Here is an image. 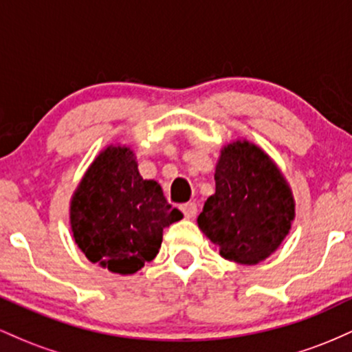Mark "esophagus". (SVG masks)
Returning a JSON list of instances; mask_svg holds the SVG:
<instances>
[{"label": "esophagus", "mask_w": 352, "mask_h": 352, "mask_svg": "<svg viewBox=\"0 0 352 352\" xmlns=\"http://www.w3.org/2000/svg\"><path fill=\"white\" fill-rule=\"evenodd\" d=\"M182 213H184L185 218H193L197 215V204H193V201H188V204H184L180 207Z\"/></svg>", "instance_id": "34e87169"}]
</instances>
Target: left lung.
I'll return each mask as SVG.
<instances>
[{
    "label": "left lung",
    "mask_w": 352,
    "mask_h": 352,
    "mask_svg": "<svg viewBox=\"0 0 352 352\" xmlns=\"http://www.w3.org/2000/svg\"><path fill=\"white\" fill-rule=\"evenodd\" d=\"M294 220V199L280 168L248 140L221 148L215 193L197 218L225 260L256 265L285 240Z\"/></svg>",
    "instance_id": "left-lung-1"
}]
</instances>
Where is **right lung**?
<instances>
[{
  "label": "right lung",
  "instance_id": "right-lung-1",
  "mask_svg": "<svg viewBox=\"0 0 352 352\" xmlns=\"http://www.w3.org/2000/svg\"><path fill=\"white\" fill-rule=\"evenodd\" d=\"M80 252L109 272L132 274L152 261L164 228L182 220L155 180H144L129 147L109 145L84 173L71 200Z\"/></svg>",
  "mask_w": 352,
  "mask_h": 352
}]
</instances>
